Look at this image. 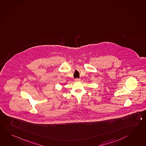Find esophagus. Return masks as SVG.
Segmentation results:
<instances>
[{"instance_id": "34e87169", "label": "esophagus", "mask_w": 146, "mask_h": 146, "mask_svg": "<svg viewBox=\"0 0 146 146\" xmlns=\"http://www.w3.org/2000/svg\"><path fill=\"white\" fill-rule=\"evenodd\" d=\"M80 79H78V78H76V79H74V81H75V82H77V81H80Z\"/></svg>"}]
</instances>
